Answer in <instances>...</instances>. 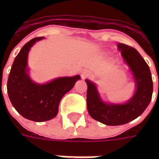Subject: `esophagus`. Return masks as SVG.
<instances>
[{"instance_id":"1","label":"esophagus","mask_w":159,"mask_h":159,"mask_svg":"<svg viewBox=\"0 0 159 159\" xmlns=\"http://www.w3.org/2000/svg\"><path fill=\"white\" fill-rule=\"evenodd\" d=\"M87 75H88V74H87V72H82V78H83V79H84V78H86V77H87Z\"/></svg>"}]
</instances>
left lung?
<instances>
[{"instance_id": "8db88e82", "label": "left lung", "mask_w": 159, "mask_h": 159, "mask_svg": "<svg viewBox=\"0 0 159 159\" xmlns=\"http://www.w3.org/2000/svg\"><path fill=\"white\" fill-rule=\"evenodd\" d=\"M117 47L135 82L133 97L125 103L105 102L100 96L97 85L86 79L88 113L96 120L111 126L125 125L141 116L150 103L153 94L151 72L144 59L130 46L118 43Z\"/></svg>"}]
</instances>
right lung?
Instances as JSON below:
<instances>
[{
	"label": "right lung",
	"instance_id": "1",
	"mask_svg": "<svg viewBox=\"0 0 159 159\" xmlns=\"http://www.w3.org/2000/svg\"><path fill=\"white\" fill-rule=\"evenodd\" d=\"M43 39L34 38L23 46L14 60L7 81V93L14 108L23 117L35 122L54 118L62 97L81 78L79 75L58 77L43 84L31 79L29 74V52L36 42Z\"/></svg>",
	"mask_w": 159,
	"mask_h": 159
}]
</instances>
